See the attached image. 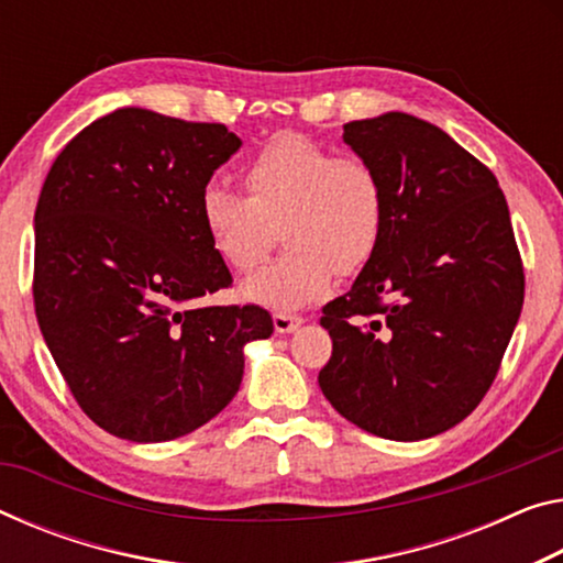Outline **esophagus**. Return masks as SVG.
Returning <instances> with one entry per match:
<instances>
[{"label": "esophagus", "instance_id": "esophagus-1", "mask_svg": "<svg viewBox=\"0 0 563 563\" xmlns=\"http://www.w3.org/2000/svg\"><path fill=\"white\" fill-rule=\"evenodd\" d=\"M273 325H275V333H292V330H298L302 325V318L300 316L275 313L273 316Z\"/></svg>", "mask_w": 563, "mask_h": 563}]
</instances>
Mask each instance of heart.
<instances>
[{
  "mask_svg": "<svg viewBox=\"0 0 563 563\" xmlns=\"http://www.w3.org/2000/svg\"><path fill=\"white\" fill-rule=\"evenodd\" d=\"M245 198L208 187L200 225L228 267L253 273L275 235L288 247L278 263L243 283V298L292 313L325 298L335 275H358L386 230V190L361 157H338L300 132H283L243 169Z\"/></svg>",
  "mask_w": 563,
  "mask_h": 563,
  "instance_id": "heart-1",
  "label": "heart"
}]
</instances>
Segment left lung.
Returning <instances> with one entry per match:
<instances>
[{"mask_svg": "<svg viewBox=\"0 0 563 563\" xmlns=\"http://www.w3.org/2000/svg\"><path fill=\"white\" fill-rule=\"evenodd\" d=\"M386 190L378 253L323 308L318 383L338 413L390 441L449 431L494 383L519 323L523 267L486 165L435 124L386 112L343 124Z\"/></svg>", "mask_w": 563, "mask_h": 563, "instance_id": "left-lung-1", "label": "left lung"}]
</instances>
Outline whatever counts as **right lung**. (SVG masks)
<instances>
[{"mask_svg": "<svg viewBox=\"0 0 563 563\" xmlns=\"http://www.w3.org/2000/svg\"><path fill=\"white\" fill-rule=\"evenodd\" d=\"M225 124L122 107L57 155L34 212V310L79 408L107 433L173 441L235 398L257 306L202 308L233 283L200 225Z\"/></svg>", "mask_w": 563, "mask_h": 563, "instance_id": "add662e5", "label": "right lung"}]
</instances>
